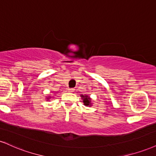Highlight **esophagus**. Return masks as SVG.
Returning <instances> with one entry per match:
<instances>
[{
    "instance_id": "esophagus-1",
    "label": "esophagus",
    "mask_w": 156,
    "mask_h": 156,
    "mask_svg": "<svg viewBox=\"0 0 156 156\" xmlns=\"http://www.w3.org/2000/svg\"><path fill=\"white\" fill-rule=\"evenodd\" d=\"M67 90H68L69 92H73L75 89H73V88H70V89H67Z\"/></svg>"
}]
</instances>
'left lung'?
Returning <instances> with one entry per match:
<instances>
[{"instance_id":"obj_1","label":"left lung","mask_w":156,"mask_h":156,"mask_svg":"<svg viewBox=\"0 0 156 156\" xmlns=\"http://www.w3.org/2000/svg\"><path fill=\"white\" fill-rule=\"evenodd\" d=\"M80 97L83 99V105L86 106H91V98L87 95H80Z\"/></svg>"}]
</instances>
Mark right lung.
<instances>
[{
  "label": "right lung",
  "mask_w": 156,
  "mask_h": 156,
  "mask_svg": "<svg viewBox=\"0 0 156 156\" xmlns=\"http://www.w3.org/2000/svg\"><path fill=\"white\" fill-rule=\"evenodd\" d=\"M48 99H49V98H47V99H48Z\"/></svg>",
  "instance_id": "1"
}]
</instances>
